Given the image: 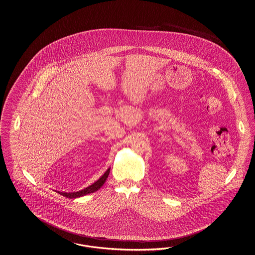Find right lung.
<instances>
[{"instance_id":"1","label":"right lung","mask_w":255,"mask_h":255,"mask_svg":"<svg viewBox=\"0 0 255 255\" xmlns=\"http://www.w3.org/2000/svg\"><path fill=\"white\" fill-rule=\"evenodd\" d=\"M110 170L111 168H108L107 171L97 180V182H94L93 184H91L90 186L86 187L82 190H79L77 192H60V191H57L59 194L66 197V198H70V199H75V198H79V197H82V196H85V195L90 194V193H94L97 191L103 184L104 182H106L108 176H109Z\"/></svg>"}]
</instances>
